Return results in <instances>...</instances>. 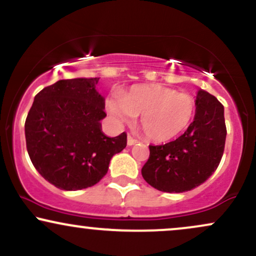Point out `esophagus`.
Wrapping results in <instances>:
<instances>
[{"mask_svg": "<svg viewBox=\"0 0 256 256\" xmlns=\"http://www.w3.org/2000/svg\"><path fill=\"white\" fill-rule=\"evenodd\" d=\"M137 142H138L137 140H134V138L132 137L131 134H128V146H134V144H136Z\"/></svg>", "mask_w": 256, "mask_h": 256, "instance_id": "esophagus-1", "label": "esophagus"}]
</instances>
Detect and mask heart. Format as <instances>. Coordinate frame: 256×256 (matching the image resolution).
<instances>
[{
	"label": "heart",
	"instance_id": "b5f03b06",
	"mask_svg": "<svg viewBox=\"0 0 256 256\" xmlns=\"http://www.w3.org/2000/svg\"><path fill=\"white\" fill-rule=\"evenodd\" d=\"M106 108L116 124L131 122L140 116V125L149 140L165 142L180 134L192 122L195 98L160 84L134 85L122 94L108 96Z\"/></svg>",
	"mask_w": 256,
	"mask_h": 256
}]
</instances>
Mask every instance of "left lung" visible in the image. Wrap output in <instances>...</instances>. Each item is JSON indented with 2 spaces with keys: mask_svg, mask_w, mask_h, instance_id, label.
Here are the masks:
<instances>
[{
  "mask_svg": "<svg viewBox=\"0 0 256 256\" xmlns=\"http://www.w3.org/2000/svg\"><path fill=\"white\" fill-rule=\"evenodd\" d=\"M225 140L224 107L210 92L200 90L195 118L188 130L166 144L149 146L150 154L142 167L143 178L160 192H189L218 168Z\"/></svg>",
  "mask_w": 256,
  "mask_h": 256,
  "instance_id": "8db88e82",
  "label": "left lung"
}]
</instances>
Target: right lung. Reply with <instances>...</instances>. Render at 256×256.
Returning a JSON list of instances; mask_svg holds the SVG:
<instances>
[{"mask_svg":"<svg viewBox=\"0 0 256 256\" xmlns=\"http://www.w3.org/2000/svg\"><path fill=\"white\" fill-rule=\"evenodd\" d=\"M100 78L62 79L34 96L25 122L26 148L34 168L49 183L67 192L98 183L110 158L126 146L128 134L107 137L100 120L104 98Z\"/></svg>","mask_w":256,"mask_h":256,"instance_id":"1","label":"right lung"}]
</instances>
